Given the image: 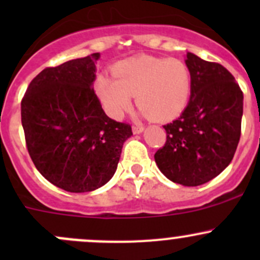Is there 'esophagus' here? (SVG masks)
<instances>
[{
	"mask_svg": "<svg viewBox=\"0 0 260 260\" xmlns=\"http://www.w3.org/2000/svg\"><path fill=\"white\" fill-rule=\"evenodd\" d=\"M143 129H145V128H143V125H140V124H136L132 127V131L135 135H138V133L143 132Z\"/></svg>",
	"mask_w": 260,
	"mask_h": 260,
	"instance_id": "34e87169",
	"label": "esophagus"
}]
</instances>
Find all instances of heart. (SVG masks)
I'll return each instance as SVG.
<instances>
[{
    "label": "heart",
    "instance_id": "obj_1",
    "mask_svg": "<svg viewBox=\"0 0 260 260\" xmlns=\"http://www.w3.org/2000/svg\"><path fill=\"white\" fill-rule=\"evenodd\" d=\"M113 77L99 75L96 94L107 113L119 118L136 95L137 106L154 120H170L182 113L190 101L192 79L180 59L142 55L118 62Z\"/></svg>",
    "mask_w": 260,
    "mask_h": 260
}]
</instances>
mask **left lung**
I'll use <instances>...</instances> for the list:
<instances>
[{
  "instance_id": "8db88e82",
  "label": "left lung",
  "mask_w": 260,
  "mask_h": 260,
  "mask_svg": "<svg viewBox=\"0 0 260 260\" xmlns=\"http://www.w3.org/2000/svg\"><path fill=\"white\" fill-rule=\"evenodd\" d=\"M190 102L179 119L165 124L166 142L154 161L169 180L199 186L221 174L234 157L242 132L243 91L219 62L187 52Z\"/></svg>"
}]
</instances>
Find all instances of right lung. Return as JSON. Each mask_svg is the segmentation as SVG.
Listing matches in <instances>:
<instances>
[{
	"label": "right lung",
	"instance_id": "obj_1",
	"mask_svg": "<svg viewBox=\"0 0 260 260\" xmlns=\"http://www.w3.org/2000/svg\"><path fill=\"white\" fill-rule=\"evenodd\" d=\"M99 52L39 73L21 101L26 147L38 171L69 192H88L117 170L128 123L104 113L93 88Z\"/></svg>",
	"mask_w": 260,
	"mask_h": 260
}]
</instances>
